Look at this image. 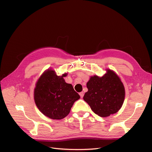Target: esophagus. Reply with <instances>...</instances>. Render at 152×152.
I'll list each match as a JSON object with an SVG mask.
<instances>
[{
    "label": "esophagus",
    "instance_id": "esophagus-1",
    "mask_svg": "<svg viewBox=\"0 0 152 152\" xmlns=\"http://www.w3.org/2000/svg\"><path fill=\"white\" fill-rule=\"evenodd\" d=\"M80 96H81V98H83V96H84V93L82 91V92H81V93H80Z\"/></svg>",
    "mask_w": 152,
    "mask_h": 152
}]
</instances>
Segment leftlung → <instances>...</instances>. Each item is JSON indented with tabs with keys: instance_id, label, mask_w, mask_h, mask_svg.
Segmentation results:
<instances>
[{
	"instance_id": "obj_1",
	"label": "left lung",
	"mask_w": 152,
	"mask_h": 152,
	"mask_svg": "<svg viewBox=\"0 0 152 152\" xmlns=\"http://www.w3.org/2000/svg\"><path fill=\"white\" fill-rule=\"evenodd\" d=\"M102 77L91 76L87 83L88 91L83 99L95 114L107 117L118 111L124 102L125 90L116 73L106 69Z\"/></svg>"
}]
</instances>
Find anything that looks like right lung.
Returning a JSON list of instances; mask_svg holds the SVG:
<instances>
[{"label":"right lung","mask_w":152,"mask_h":152,"mask_svg":"<svg viewBox=\"0 0 152 152\" xmlns=\"http://www.w3.org/2000/svg\"><path fill=\"white\" fill-rule=\"evenodd\" d=\"M57 76L54 71L48 69L39 77L34 92L35 103L45 116L61 120L69 113L73 104L80 98L72 85L66 83L64 77Z\"/></svg>","instance_id":"obj_1"}]
</instances>
